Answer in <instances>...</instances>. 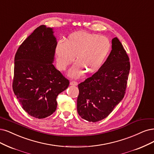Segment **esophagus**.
<instances>
[{
  "label": "esophagus",
  "mask_w": 154,
  "mask_h": 154,
  "mask_svg": "<svg viewBox=\"0 0 154 154\" xmlns=\"http://www.w3.org/2000/svg\"><path fill=\"white\" fill-rule=\"evenodd\" d=\"M70 86H77L78 83L75 81H71L70 82Z\"/></svg>",
  "instance_id": "1"
}]
</instances>
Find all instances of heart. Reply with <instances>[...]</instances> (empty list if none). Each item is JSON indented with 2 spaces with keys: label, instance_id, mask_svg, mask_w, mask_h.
<instances>
[{
  "label": "heart",
  "instance_id": "b5f03b06",
  "mask_svg": "<svg viewBox=\"0 0 154 154\" xmlns=\"http://www.w3.org/2000/svg\"><path fill=\"white\" fill-rule=\"evenodd\" d=\"M111 49L109 38L84 31L75 32L67 37L65 42H57L55 47L57 65L65 70L73 61L76 63L68 72L73 78L81 77L84 72L93 73L103 64Z\"/></svg>",
  "mask_w": 154,
  "mask_h": 154
}]
</instances>
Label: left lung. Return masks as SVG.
<instances>
[{"instance_id":"1","label":"left lung","mask_w":154,"mask_h":154,"mask_svg":"<svg viewBox=\"0 0 154 154\" xmlns=\"http://www.w3.org/2000/svg\"><path fill=\"white\" fill-rule=\"evenodd\" d=\"M129 70V57L121 42L114 37L103 65L78 85L77 109L81 118L96 122L109 116L124 98Z\"/></svg>"}]
</instances>
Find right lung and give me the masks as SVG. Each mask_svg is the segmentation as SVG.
I'll return each instance as SVG.
<instances>
[{
  "instance_id": "add662e5",
  "label": "right lung",
  "mask_w": 154,
  "mask_h": 154,
  "mask_svg": "<svg viewBox=\"0 0 154 154\" xmlns=\"http://www.w3.org/2000/svg\"><path fill=\"white\" fill-rule=\"evenodd\" d=\"M56 44L53 28L41 25L21 44L14 57V93L23 110L37 119L53 114L57 96L69 86L53 64Z\"/></svg>"
}]
</instances>
